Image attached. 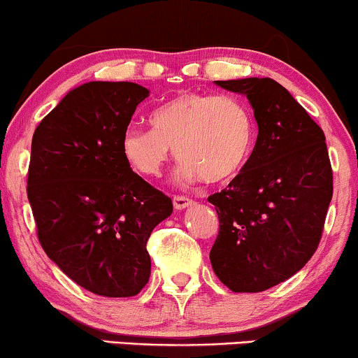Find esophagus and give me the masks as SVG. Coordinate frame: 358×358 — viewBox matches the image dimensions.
<instances>
[{"instance_id": "esophagus-1", "label": "esophagus", "mask_w": 358, "mask_h": 358, "mask_svg": "<svg viewBox=\"0 0 358 358\" xmlns=\"http://www.w3.org/2000/svg\"><path fill=\"white\" fill-rule=\"evenodd\" d=\"M173 203H174V208L176 210H182L185 207H189V205H192L194 200L189 199V197H185V195H174Z\"/></svg>"}]
</instances>
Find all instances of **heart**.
I'll use <instances>...</instances> for the list:
<instances>
[{"mask_svg": "<svg viewBox=\"0 0 358 358\" xmlns=\"http://www.w3.org/2000/svg\"><path fill=\"white\" fill-rule=\"evenodd\" d=\"M151 129L129 127L120 151L131 171L158 178L169 156L182 161L178 178L224 184L251 158L256 120L236 96L184 92L163 102L150 115Z\"/></svg>", "mask_w": 358, "mask_h": 358, "instance_id": "1", "label": "heart"}]
</instances>
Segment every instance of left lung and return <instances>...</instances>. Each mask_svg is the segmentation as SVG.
Returning <instances> with one entry per match:
<instances>
[{
  "label": "left lung",
  "mask_w": 358,
  "mask_h": 358,
  "mask_svg": "<svg viewBox=\"0 0 358 358\" xmlns=\"http://www.w3.org/2000/svg\"><path fill=\"white\" fill-rule=\"evenodd\" d=\"M251 102L259 134L244 169L208 202L218 213L210 262L229 290L257 293L290 278L320 246L332 199L321 127L271 78L215 81Z\"/></svg>",
  "instance_id": "8db88e82"
}]
</instances>
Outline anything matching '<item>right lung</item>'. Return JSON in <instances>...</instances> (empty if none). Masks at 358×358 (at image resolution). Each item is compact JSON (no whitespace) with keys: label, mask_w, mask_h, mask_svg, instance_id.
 I'll return each instance as SVG.
<instances>
[{"label":"right lung","mask_w":358,"mask_h":358,"mask_svg":"<svg viewBox=\"0 0 358 358\" xmlns=\"http://www.w3.org/2000/svg\"><path fill=\"white\" fill-rule=\"evenodd\" d=\"M150 91L135 83H86L34 131L27 199L38 243L96 295H138L151 272L146 243L173 200L125 163L122 135Z\"/></svg>","instance_id":"add662e5"}]
</instances>
